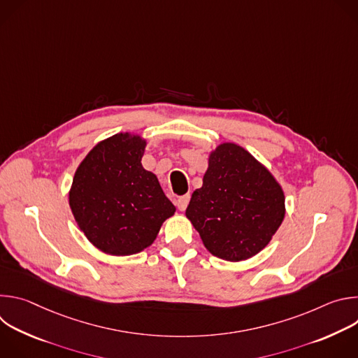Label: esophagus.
<instances>
[{
	"mask_svg": "<svg viewBox=\"0 0 358 358\" xmlns=\"http://www.w3.org/2000/svg\"><path fill=\"white\" fill-rule=\"evenodd\" d=\"M189 194H185V195H181V196H178L177 198V201H176V203H177V208L180 210V211H185L187 210V207H188V202H189Z\"/></svg>",
	"mask_w": 358,
	"mask_h": 358,
	"instance_id": "1",
	"label": "esophagus"
}]
</instances>
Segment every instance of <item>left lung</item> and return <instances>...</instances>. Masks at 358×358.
Listing matches in <instances>:
<instances>
[{"label": "left lung", "instance_id": "8db88e82", "mask_svg": "<svg viewBox=\"0 0 358 358\" xmlns=\"http://www.w3.org/2000/svg\"><path fill=\"white\" fill-rule=\"evenodd\" d=\"M187 218L215 257L239 262L261 252L285 218V195L273 176L242 147L224 143L210 156Z\"/></svg>", "mask_w": 358, "mask_h": 358}]
</instances>
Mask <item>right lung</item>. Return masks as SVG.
I'll return each instance as SVG.
<instances>
[{
  "label": "right lung",
  "instance_id": "obj_1",
  "mask_svg": "<svg viewBox=\"0 0 358 358\" xmlns=\"http://www.w3.org/2000/svg\"><path fill=\"white\" fill-rule=\"evenodd\" d=\"M145 141L129 133L96 144L78 167L69 192L72 214L86 238L116 257L150 246L176 213L157 177L144 170Z\"/></svg>",
  "mask_w": 358,
  "mask_h": 358
}]
</instances>
